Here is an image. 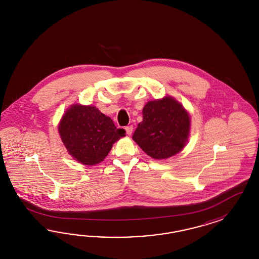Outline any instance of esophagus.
I'll list each match as a JSON object with an SVG mask.
<instances>
[{"label": "esophagus", "mask_w": 259, "mask_h": 259, "mask_svg": "<svg viewBox=\"0 0 259 259\" xmlns=\"http://www.w3.org/2000/svg\"><path fill=\"white\" fill-rule=\"evenodd\" d=\"M125 131L126 134H127L128 136H131V134L133 132V126H127V127H125Z\"/></svg>", "instance_id": "1"}]
</instances>
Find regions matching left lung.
Listing matches in <instances>:
<instances>
[{"label":"left lung","mask_w":259,"mask_h":259,"mask_svg":"<svg viewBox=\"0 0 259 259\" xmlns=\"http://www.w3.org/2000/svg\"><path fill=\"white\" fill-rule=\"evenodd\" d=\"M142 116L133 140L149 157L157 160L169 158L187 145L191 117L172 96L146 102Z\"/></svg>","instance_id":"left-lung-1"}]
</instances>
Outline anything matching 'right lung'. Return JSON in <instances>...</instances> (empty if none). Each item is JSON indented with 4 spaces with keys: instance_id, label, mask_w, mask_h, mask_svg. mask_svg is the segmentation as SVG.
Segmentation results:
<instances>
[{
    "instance_id": "1",
    "label": "right lung",
    "mask_w": 259,
    "mask_h": 259,
    "mask_svg": "<svg viewBox=\"0 0 259 259\" xmlns=\"http://www.w3.org/2000/svg\"><path fill=\"white\" fill-rule=\"evenodd\" d=\"M58 131L67 153L88 166L103 161L113 144L125 137V130L118 129L96 106L79 103H73L65 110Z\"/></svg>"
}]
</instances>
